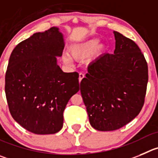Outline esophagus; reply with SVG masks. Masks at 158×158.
Here are the masks:
<instances>
[{
  "label": "esophagus",
  "mask_w": 158,
  "mask_h": 158,
  "mask_svg": "<svg viewBox=\"0 0 158 158\" xmlns=\"http://www.w3.org/2000/svg\"><path fill=\"white\" fill-rule=\"evenodd\" d=\"M84 77H85V75H84L83 73H82V72H80V73H79V82H81V81H82V79H83Z\"/></svg>",
  "instance_id": "1"
}]
</instances>
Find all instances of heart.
<instances>
[{
	"label": "heart",
	"instance_id": "heart-1",
	"mask_svg": "<svg viewBox=\"0 0 158 158\" xmlns=\"http://www.w3.org/2000/svg\"><path fill=\"white\" fill-rule=\"evenodd\" d=\"M98 42V40L93 39L83 44L73 46L69 49V54L72 58L79 61H82L89 57L93 52L94 57H99L105 51V46L104 44H100L97 47ZM63 60L66 64H71V59L68 56L63 57Z\"/></svg>",
	"mask_w": 158,
	"mask_h": 158
}]
</instances>
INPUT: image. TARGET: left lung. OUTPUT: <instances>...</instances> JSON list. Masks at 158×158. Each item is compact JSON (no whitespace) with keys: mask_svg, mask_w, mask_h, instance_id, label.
<instances>
[{"mask_svg":"<svg viewBox=\"0 0 158 158\" xmlns=\"http://www.w3.org/2000/svg\"><path fill=\"white\" fill-rule=\"evenodd\" d=\"M114 54H104L89 66L80 92L89 123L97 130L113 131L140 112L148 82V66L136 44L114 32Z\"/></svg>","mask_w":158,"mask_h":158,"instance_id":"obj_1","label":"left lung"}]
</instances>
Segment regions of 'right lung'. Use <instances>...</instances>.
<instances>
[{"label":"right lung","instance_id":"obj_1","mask_svg":"<svg viewBox=\"0 0 158 158\" xmlns=\"http://www.w3.org/2000/svg\"><path fill=\"white\" fill-rule=\"evenodd\" d=\"M64 44L58 28L36 32L11 52L5 74V94L13 118L29 132L54 134L63 126V112L79 90V74L64 72L56 56Z\"/></svg>","mask_w":158,"mask_h":158}]
</instances>
